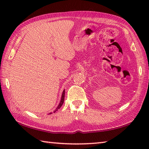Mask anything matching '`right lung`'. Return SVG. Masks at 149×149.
Instances as JSON below:
<instances>
[{"label":"right lung","mask_w":149,"mask_h":149,"mask_svg":"<svg viewBox=\"0 0 149 149\" xmlns=\"http://www.w3.org/2000/svg\"><path fill=\"white\" fill-rule=\"evenodd\" d=\"M65 90H63V93H62V96H61V102H60V103H59V104L58 105V107H57V108L54 110V113H55L56 111H58L60 107H61V106L63 105V102H64V99H65ZM50 114H51V113H50Z\"/></svg>","instance_id":"1"}]
</instances>
